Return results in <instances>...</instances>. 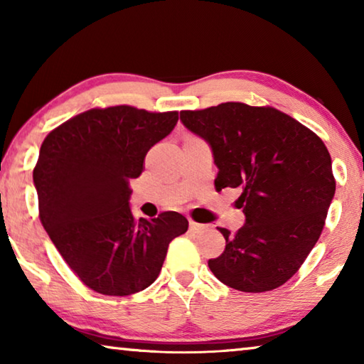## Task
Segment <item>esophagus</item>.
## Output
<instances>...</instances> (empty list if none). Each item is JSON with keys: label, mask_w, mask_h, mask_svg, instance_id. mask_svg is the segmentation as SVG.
Returning a JSON list of instances; mask_svg holds the SVG:
<instances>
[{"label": "esophagus", "mask_w": 364, "mask_h": 364, "mask_svg": "<svg viewBox=\"0 0 364 364\" xmlns=\"http://www.w3.org/2000/svg\"><path fill=\"white\" fill-rule=\"evenodd\" d=\"M208 226H205V225H200V223H196V221H189V230L193 231V232H202V231H205Z\"/></svg>", "instance_id": "1"}]
</instances>
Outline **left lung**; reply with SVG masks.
<instances>
[{
  "instance_id": "8db88e82",
  "label": "left lung",
  "mask_w": 364,
  "mask_h": 364,
  "mask_svg": "<svg viewBox=\"0 0 364 364\" xmlns=\"http://www.w3.org/2000/svg\"><path fill=\"white\" fill-rule=\"evenodd\" d=\"M183 125L212 147L215 188H241L245 225L220 228L225 252L212 273L236 291L267 292L297 273L318 242L336 193L321 138L274 107L223 102L181 110Z\"/></svg>"
}]
</instances>
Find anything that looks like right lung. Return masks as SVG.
I'll list each match as a JSON object with an SVG mask.
<instances>
[{
	"instance_id": "obj_1",
	"label": "right lung",
	"mask_w": 364,
	"mask_h": 364,
	"mask_svg": "<svg viewBox=\"0 0 364 364\" xmlns=\"http://www.w3.org/2000/svg\"><path fill=\"white\" fill-rule=\"evenodd\" d=\"M178 112L132 106L90 109L43 141L33 183L40 220L65 263L102 295L136 294L162 269L168 244L188 231L178 212L134 220L130 180L168 136Z\"/></svg>"
}]
</instances>
